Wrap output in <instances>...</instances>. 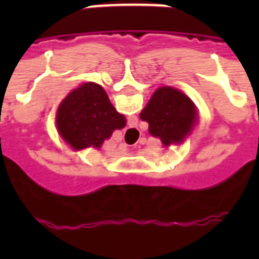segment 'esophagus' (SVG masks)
<instances>
[{
	"instance_id": "esophagus-1",
	"label": "esophagus",
	"mask_w": 259,
	"mask_h": 259,
	"mask_svg": "<svg viewBox=\"0 0 259 259\" xmlns=\"http://www.w3.org/2000/svg\"><path fill=\"white\" fill-rule=\"evenodd\" d=\"M129 132H130V133H136L137 130H136V129H130ZM120 147H122V148H124V150H126V143H124V144H120Z\"/></svg>"
}]
</instances>
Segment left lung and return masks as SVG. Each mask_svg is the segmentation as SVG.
I'll list each match as a JSON object with an SVG mask.
<instances>
[{
    "label": "left lung",
    "instance_id": "8db88e82",
    "mask_svg": "<svg viewBox=\"0 0 259 259\" xmlns=\"http://www.w3.org/2000/svg\"><path fill=\"white\" fill-rule=\"evenodd\" d=\"M148 122V132L161 139L163 146L180 143L193 127L195 107L189 97L174 87H161L152 94L151 100L140 113Z\"/></svg>",
    "mask_w": 259,
    "mask_h": 259
}]
</instances>
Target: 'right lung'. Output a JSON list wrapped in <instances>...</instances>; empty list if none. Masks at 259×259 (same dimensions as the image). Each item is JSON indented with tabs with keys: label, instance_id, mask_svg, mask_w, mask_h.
<instances>
[{
	"label": "right lung",
	"instance_id": "add662e5",
	"mask_svg": "<svg viewBox=\"0 0 259 259\" xmlns=\"http://www.w3.org/2000/svg\"><path fill=\"white\" fill-rule=\"evenodd\" d=\"M126 118L115 109L107 93L97 83H85L69 93L57 113L61 136L74 150L100 148L113 130L122 129Z\"/></svg>",
	"mask_w": 259,
	"mask_h": 259
}]
</instances>
